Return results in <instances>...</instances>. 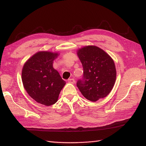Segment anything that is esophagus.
Segmentation results:
<instances>
[{
	"label": "esophagus",
	"mask_w": 146,
	"mask_h": 146,
	"mask_svg": "<svg viewBox=\"0 0 146 146\" xmlns=\"http://www.w3.org/2000/svg\"><path fill=\"white\" fill-rule=\"evenodd\" d=\"M68 82L70 83H72V84H74V83H75V80L74 78H70L68 80Z\"/></svg>",
	"instance_id": "esophagus-1"
}]
</instances>
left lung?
Listing matches in <instances>:
<instances>
[{"mask_svg":"<svg viewBox=\"0 0 146 146\" xmlns=\"http://www.w3.org/2000/svg\"><path fill=\"white\" fill-rule=\"evenodd\" d=\"M77 55L83 68V79L77 87L87 100L96 102L110 94L116 80V68L113 59L96 46L78 49Z\"/></svg>","mask_w":146,"mask_h":146,"instance_id":"1","label":"left lung"}]
</instances>
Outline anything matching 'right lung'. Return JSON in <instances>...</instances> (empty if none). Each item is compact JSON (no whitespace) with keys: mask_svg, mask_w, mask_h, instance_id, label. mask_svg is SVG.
I'll use <instances>...</instances> for the list:
<instances>
[{"mask_svg":"<svg viewBox=\"0 0 146 146\" xmlns=\"http://www.w3.org/2000/svg\"><path fill=\"white\" fill-rule=\"evenodd\" d=\"M59 54L51 51H39L27 60L22 70V81L27 94L36 102L46 106L58 101L66 84L52 66Z\"/></svg>","mask_w":146,"mask_h":146,"instance_id":"add662e5","label":"right lung"}]
</instances>
